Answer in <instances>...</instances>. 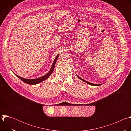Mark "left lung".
Segmentation results:
<instances>
[{
  "mask_svg": "<svg viewBox=\"0 0 131 131\" xmlns=\"http://www.w3.org/2000/svg\"><path fill=\"white\" fill-rule=\"evenodd\" d=\"M77 77L80 79H81V80H82V81H83L84 82H86V83H87L88 84H89L90 85H94V86H99V85H102L101 84H94V83H91V82H88V81H85V80H84V79H82L81 78H80L78 75H77Z\"/></svg>",
  "mask_w": 131,
  "mask_h": 131,
  "instance_id": "8db88e82",
  "label": "left lung"
}]
</instances>
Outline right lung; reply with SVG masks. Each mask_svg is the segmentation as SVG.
Segmentation results:
<instances>
[{
	"label": "right lung",
	"instance_id": "right-lung-1",
	"mask_svg": "<svg viewBox=\"0 0 131 131\" xmlns=\"http://www.w3.org/2000/svg\"><path fill=\"white\" fill-rule=\"evenodd\" d=\"M59 57V54H58L57 56V57L55 58L53 64H52V65L51 66V68L50 70V71L48 72V73H47L46 75H44L43 76H42L40 78H37V79H25V78H23L21 77H20L17 76V74H14L16 75V76H17L18 78H20L22 81H23V82H24L25 83H27V84H38V83H39L40 82H41L42 81L46 80L47 79H48L49 76L51 75V74H52V73L53 72V70H54V67H55V64L56 63V62H57V61L58 60V57Z\"/></svg>",
	"mask_w": 131,
	"mask_h": 131
}]
</instances>
